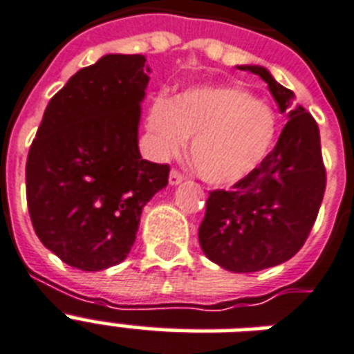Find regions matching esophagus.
Returning <instances> with one entry per match:
<instances>
[{"instance_id":"34e87169","label":"esophagus","mask_w":354,"mask_h":354,"mask_svg":"<svg viewBox=\"0 0 354 354\" xmlns=\"http://www.w3.org/2000/svg\"><path fill=\"white\" fill-rule=\"evenodd\" d=\"M182 180H183L182 172L176 171V169H172L171 174H169V183H171V185H178Z\"/></svg>"}]
</instances>
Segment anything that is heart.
Wrapping results in <instances>:
<instances>
[{"mask_svg":"<svg viewBox=\"0 0 354 354\" xmlns=\"http://www.w3.org/2000/svg\"><path fill=\"white\" fill-rule=\"evenodd\" d=\"M147 127L160 158L178 154L193 138L194 169L213 185H232L252 174L272 149L274 112L239 86L194 88L176 101L156 97Z\"/></svg>","mask_w":354,"mask_h":354,"instance_id":"b5f03b06","label":"heart"}]
</instances>
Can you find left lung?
Masks as SVG:
<instances>
[{"mask_svg": "<svg viewBox=\"0 0 354 354\" xmlns=\"http://www.w3.org/2000/svg\"><path fill=\"white\" fill-rule=\"evenodd\" d=\"M268 84L281 113L294 99L259 66H239ZM325 174L318 122L305 108L288 112L274 150L230 191H211L198 230L200 246L222 268L239 274L272 268L294 257L313 230Z\"/></svg>", "mask_w": 354, "mask_h": 354, "instance_id": "obj_1", "label": "left lung"}]
</instances>
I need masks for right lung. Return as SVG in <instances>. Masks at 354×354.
Listing matches in <instances>:
<instances>
[{"mask_svg":"<svg viewBox=\"0 0 354 354\" xmlns=\"http://www.w3.org/2000/svg\"><path fill=\"white\" fill-rule=\"evenodd\" d=\"M143 55H106L47 104L29 149L30 222L64 263L99 272L124 261L145 204L171 167L141 158L138 127L149 84Z\"/></svg>","mask_w":354,"mask_h":354,"instance_id":"obj_1","label":"right lung"}]
</instances>
